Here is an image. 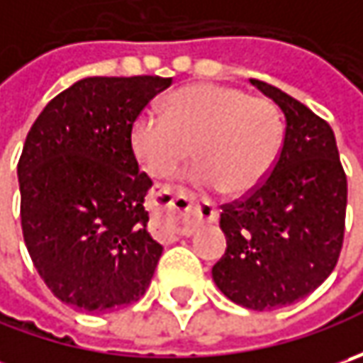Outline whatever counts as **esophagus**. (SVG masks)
Returning <instances> with one entry per match:
<instances>
[{"instance_id": "obj_1", "label": "esophagus", "mask_w": 363, "mask_h": 363, "mask_svg": "<svg viewBox=\"0 0 363 363\" xmlns=\"http://www.w3.org/2000/svg\"><path fill=\"white\" fill-rule=\"evenodd\" d=\"M218 210L210 202H194L184 194H175L163 203L157 230L165 242H174L182 236H191L202 222H216Z\"/></svg>"}]
</instances>
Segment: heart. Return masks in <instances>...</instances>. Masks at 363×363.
Wrapping results in <instances>:
<instances>
[{
	"label": "heart",
	"instance_id": "b5f03b06",
	"mask_svg": "<svg viewBox=\"0 0 363 363\" xmlns=\"http://www.w3.org/2000/svg\"><path fill=\"white\" fill-rule=\"evenodd\" d=\"M283 123L267 99L222 84H191L163 103V117L141 113L129 143L139 165L155 179L169 177L191 155V184L246 196L264 184L279 157Z\"/></svg>",
	"mask_w": 363,
	"mask_h": 363
}]
</instances>
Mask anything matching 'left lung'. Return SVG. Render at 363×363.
<instances>
[{
	"instance_id": "8db88e82",
	"label": "left lung",
	"mask_w": 363,
	"mask_h": 363,
	"mask_svg": "<svg viewBox=\"0 0 363 363\" xmlns=\"http://www.w3.org/2000/svg\"><path fill=\"white\" fill-rule=\"evenodd\" d=\"M250 84L283 111L285 137L264 184L222 210L226 252L212 279L236 305L264 311L305 299L335 269L347 179L325 121L277 86Z\"/></svg>"
}]
</instances>
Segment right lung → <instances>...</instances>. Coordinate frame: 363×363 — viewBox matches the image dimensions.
<instances>
[{"instance_id": "right-lung-1", "label": "right lung", "mask_w": 363, "mask_h": 363, "mask_svg": "<svg viewBox=\"0 0 363 363\" xmlns=\"http://www.w3.org/2000/svg\"><path fill=\"white\" fill-rule=\"evenodd\" d=\"M161 77H86L54 96L26 137L21 230L35 271L58 299L105 313L145 295L161 246L147 228L151 179L129 133Z\"/></svg>"}]
</instances>
